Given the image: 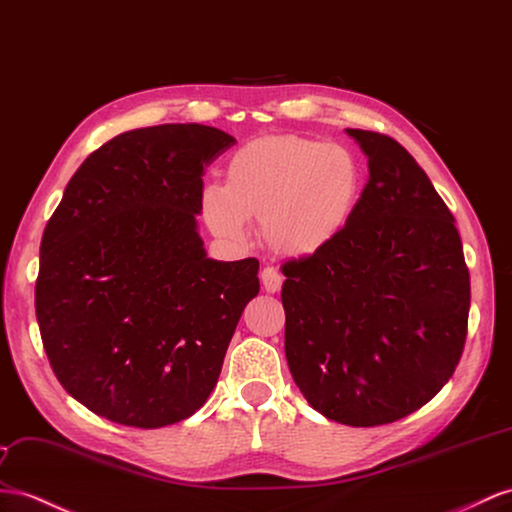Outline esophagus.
Wrapping results in <instances>:
<instances>
[{"mask_svg":"<svg viewBox=\"0 0 512 512\" xmlns=\"http://www.w3.org/2000/svg\"><path fill=\"white\" fill-rule=\"evenodd\" d=\"M281 283H283V277L277 272V268L266 266L264 270H261V285H264V290L268 294L279 292L281 290Z\"/></svg>","mask_w":512,"mask_h":512,"instance_id":"obj_1","label":"esophagus"}]
</instances>
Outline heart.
I'll use <instances>...</instances> for the list:
<instances>
[{"mask_svg": "<svg viewBox=\"0 0 512 512\" xmlns=\"http://www.w3.org/2000/svg\"><path fill=\"white\" fill-rule=\"evenodd\" d=\"M363 166L344 144L303 136H261L225 166V183H207L199 205L207 229L231 246L251 240L248 218L274 253L309 257L333 244L355 216Z\"/></svg>", "mask_w": 512, "mask_h": 512, "instance_id": "obj_1", "label": "heart"}]
</instances>
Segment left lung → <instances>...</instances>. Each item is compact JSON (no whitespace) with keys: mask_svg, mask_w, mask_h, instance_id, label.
I'll use <instances>...</instances> for the list:
<instances>
[{"mask_svg":"<svg viewBox=\"0 0 512 512\" xmlns=\"http://www.w3.org/2000/svg\"><path fill=\"white\" fill-rule=\"evenodd\" d=\"M368 157L355 216L320 253L287 261L285 357L307 402L346 426L417 411L463 355L469 270L454 216L393 138L346 129Z\"/></svg>","mask_w":512,"mask_h":512,"instance_id":"1","label":"left lung"}]
</instances>
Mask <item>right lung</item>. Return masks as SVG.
I'll list each match as a JSON object with an SVG mask.
<instances>
[{
	"label": "right lung",
	"instance_id": "1",
	"mask_svg": "<svg viewBox=\"0 0 512 512\" xmlns=\"http://www.w3.org/2000/svg\"><path fill=\"white\" fill-rule=\"evenodd\" d=\"M235 138L199 123L112 138L64 188L41 242L36 320L69 396L110 422L162 428L214 391L259 261L207 257L203 168Z\"/></svg>",
	"mask_w": 512,
	"mask_h": 512
}]
</instances>
